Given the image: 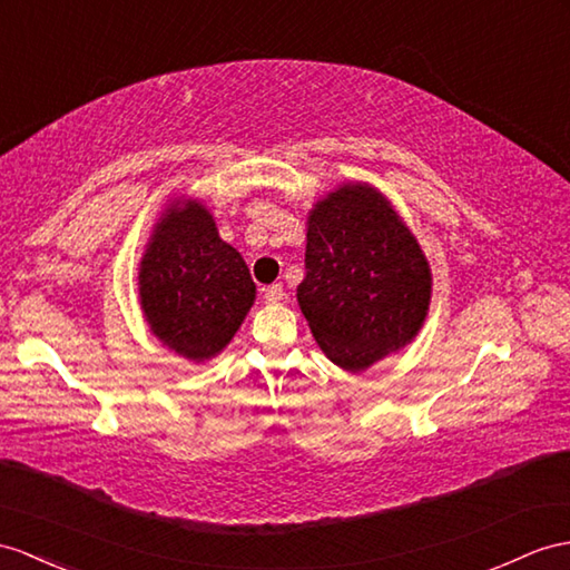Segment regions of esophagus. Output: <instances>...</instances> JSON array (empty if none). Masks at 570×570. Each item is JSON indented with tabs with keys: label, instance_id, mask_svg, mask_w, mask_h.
Returning <instances> with one entry per match:
<instances>
[{
	"label": "esophagus",
	"instance_id": "obj_1",
	"mask_svg": "<svg viewBox=\"0 0 570 570\" xmlns=\"http://www.w3.org/2000/svg\"><path fill=\"white\" fill-rule=\"evenodd\" d=\"M262 296H265V303L274 305V303H282L286 294H284L282 284H272V286H267V288H262Z\"/></svg>",
	"mask_w": 570,
	"mask_h": 570
}]
</instances>
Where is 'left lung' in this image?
<instances>
[{
  "instance_id": "left-lung-1",
  "label": "left lung",
  "mask_w": 570,
  "mask_h": 570,
  "mask_svg": "<svg viewBox=\"0 0 570 570\" xmlns=\"http://www.w3.org/2000/svg\"><path fill=\"white\" fill-rule=\"evenodd\" d=\"M305 238L296 298L332 363L366 371L416 337L431 303V267L383 193L340 185L311 209Z\"/></svg>"
}]
</instances>
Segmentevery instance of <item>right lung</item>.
Masks as SVG:
<instances>
[{
  "instance_id": "obj_1",
  "label": "right lung",
  "mask_w": 570,
  "mask_h": 570,
  "mask_svg": "<svg viewBox=\"0 0 570 570\" xmlns=\"http://www.w3.org/2000/svg\"><path fill=\"white\" fill-rule=\"evenodd\" d=\"M253 301L250 269L218 238L209 209L197 199H175L139 265V303L151 332L178 356L209 361L233 340Z\"/></svg>"
}]
</instances>
